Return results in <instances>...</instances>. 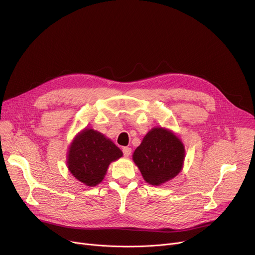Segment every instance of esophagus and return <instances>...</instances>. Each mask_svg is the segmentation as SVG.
I'll return each instance as SVG.
<instances>
[{
	"instance_id": "34e87169",
	"label": "esophagus",
	"mask_w": 255,
	"mask_h": 255,
	"mask_svg": "<svg viewBox=\"0 0 255 255\" xmlns=\"http://www.w3.org/2000/svg\"><path fill=\"white\" fill-rule=\"evenodd\" d=\"M122 151H123L125 157H129L130 154H131V148H129V146H124V148L122 149Z\"/></svg>"
}]
</instances>
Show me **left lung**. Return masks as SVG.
I'll list each match as a JSON object with an SVG mask.
<instances>
[{
	"mask_svg": "<svg viewBox=\"0 0 255 255\" xmlns=\"http://www.w3.org/2000/svg\"><path fill=\"white\" fill-rule=\"evenodd\" d=\"M132 159L144 181L159 186L179 175L183 168L185 148L175 133L156 127L146 133Z\"/></svg>",
	"mask_w": 255,
	"mask_h": 255,
	"instance_id": "left-lung-1",
	"label": "left lung"
}]
</instances>
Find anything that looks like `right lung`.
Wrapping results in <instances>:
<instances>
[{
    "instance_id": "right-lung-1",
    "label": "right lung",
    "mask_w": 255,
    "mask_h": 255,
    "mask_svg": "<svg viewBox=\"0 0 255 255\" xmlns=\"http://www.w3.org/2000/svg\"><path fill=\"white\" fill-rule=\"evenodd\" d=\"M122 156L123 152L110 138L86 128L69 146L67 166L79 182L94 187L102 182L111 162Z\"/></svg>"
}]
</instances>
